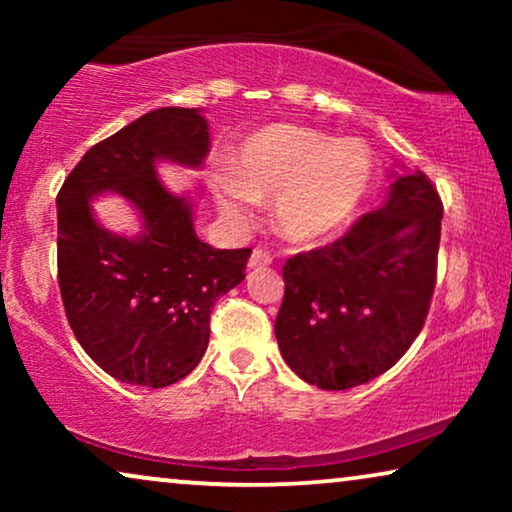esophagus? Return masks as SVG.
I'll return each mask as SVG.
<instances>
[{
	"instance_id": "1",
	"label": "esophagus",
	"mask_w": 512,
	"mask_h": 512,
	"mask_svg": "<svg viewBox=\"0 0 512 512\" xmlns=\"http://www.w3.org/2000/svg\"><path fill=\"white\" fill-rule=\"evenodd\" d=\"M272 256L263 247H256L249 256V268H261V265H270Z\"/></svg>"
}]
</instances>
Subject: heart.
<instances>
[{
    "label": "heart",
    "instance_id": "heart-1",
    "mask_svg": "<svg viewBox=\"0 0 512 512\" xmlns=\"http://www.w3.org/2000/svg\"><path fill=\"white\" fill-rule=\"evenodd\" d=\"M373 158L359 139H335L300 125H270L242 144L233 172L214 179L223 212L247 221L251 202L275 198L284 235L319 242L345 226L366 193Z\"/></svg>",
    "mask_w": 512,
    "mask_h": 512
}]
</instances>
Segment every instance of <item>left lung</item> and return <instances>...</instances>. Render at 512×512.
<instances>
[{"instance_id": "left-lung-1", "label": "left lung", "mask_w": 512, "mask_h": 512, "mask_svg": "<svg viewBox=\"0 0 512 512\" xmlns=\"http://www.w3.org/2000/svg\"><path fill=\"white\" fill-rule=\"evenodd\" d=\"M440 219L431 179L405 174L340 240L286 261L275 335L293 373L319 389H352L408 352L436 289Z\"/></svg>"}]
</instances>
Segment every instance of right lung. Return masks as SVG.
<instances>
[{"label":"right lung","instance_id":"obj_1","mask_svg":"<svg viewBox=\"0 0 512 512\" xmlns=\"http://www.w3.org/2000/svg\"><path fill=\"white\" fill-rule=\"evenodd\" d=\"M209 151L198 109L144 114L90 146L58 193V284L69 326L116 380L170 387L198 366L219 296L244 279L251 249H214L193 207L156 179L158 158L198 167ZM114 190L143 214L132 241L104 231L87 200Z\"/></svg>","mask_w":512,"mask_h":512}]
</instances>
